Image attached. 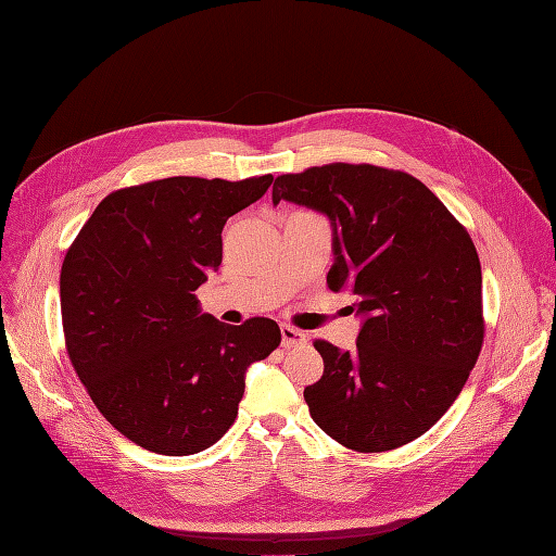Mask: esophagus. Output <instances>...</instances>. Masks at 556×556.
Returning <instances> with one entry per match:
<instances>
[{"label": "esophagus", "instance_id": "esophagus-1", "mask_svg": "<svg viewBox=\"0 0 556 556\" xmlns=\"http://www.w3.org/2000/svg\"><path fill=\"white\" fill-rule=\"evenodd\" d=\"M306 333L304 331H300V329H295V327H290V325H283L281 327V346H286V349H290V346H302V344H306Z\"/></svg>", "mask_w": 556, "mask_h": 556}]
</instances>
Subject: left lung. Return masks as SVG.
Wrapping results in <instances>:
<instances>
[{"instance_id": "8db88e82", "label": "left lung", "mask_w": 556, "mask_h": 556, "mask_svg": "<svg viewBox=\"0 0 556 556\" xmlns=\"http://www.w3.org/2000/svg\"><path fill=\"white\" fill-rule=\"evenodd\" d=\"M329 216L327 286L365 317L352 354L313 346L325 374L304 390L313 421L358 453L394 451L453 405L484 342L482 270L466 227L410 173L333 162L277 175L273 202Z\"/></svg>"}]
</instances>
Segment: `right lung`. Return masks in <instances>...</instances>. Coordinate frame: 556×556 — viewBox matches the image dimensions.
Wrapping results in <instances>:
<instances>
[{"instance_id": "add662e5", "label": "right lung", "mask_w": 556, "mask_h": 556, "mask_svg": "<svg viewBox=\"0 0 556 556\" xmlns=\"http://www.w3.org/2000/svg\"><path fill=\"white\" fill-rule=\"evenodd\" d=\"M273 185L175 178L116 189L80 227L61 270L70 361L99 413L137 446L193 455L239 415L245 369L281 342L270 317L229 327L195 290L223 261V227Z\"/></svg>"}]
</instances>
